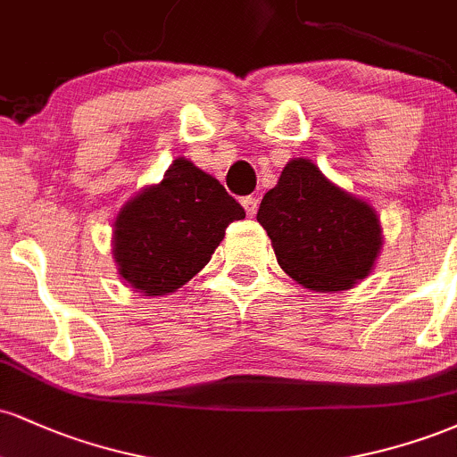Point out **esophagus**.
I'll return each mask as SVG.
<instances>
[{
	"label": "esophagus",
	"instance_id": "esophagus-1",
	"mask_svg": "<svg viewBox=\"0 0 457 457\" xmlns=\"http://www.w3.org/2000/svg\"><path fill=\"white\" fill-rule=\"evenodd\" d=\"M243 208L246 212V217L253 219L258 214V199L255 197H243Z\"/></svg>",
	"mask_w": 457,
	"mask_h": 457
}]
</instances>
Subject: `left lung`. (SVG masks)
<instances>
[{
	"instance_id": "8db88e82",
	"label": "left lung",
	"mask_w": 457,
	"mask_h": 457,
	"mask_svg": "<svg viewBox=\"0 0 457 457\" xmlns=\"http://www.w3.org/2000/svg\"><path fill=\"white\" fill-rule=\"evenodd\" d=\"M258 223L298 286L333 295L374 270L385 236L376 208L309 159H290L260 204Z\"/></svg>"
}]
</instances>
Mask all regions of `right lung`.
Segmentation results:
<instances>
[{
	"label": "right lung",
	"mask_w": 457,
	"mask_h": 457,
	"mask_svg": "<svg viewBox=\"0 0 457 457\" xmlns=\"http://www.w3.org/2000/svg\"><path fill=\"white\" fill-rule=\"evenodd\" d=\"M245 211L217 178L178 156L161 182L145 185L113 221L118 275L141 296H165L212 258L229 223Z\"/></svg>",
	"instance_id": "right-lung-1"
}]
</instances>
